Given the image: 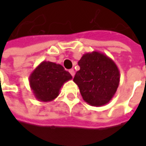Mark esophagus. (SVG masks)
I'll use <instances>...</instances> for the list:
<instances>
[{
  "instance_id": "1",
  "label": "esophagus",
  "mask_w": 146,
  "mask_h": 146,
  "mask_svg": "<svg viewBox=\"0 0 146 146\" xmlns=\"http://www.w3.org/2000/svg\"><path fill=\"white\" fill-rule=\"evenodd\" d=\"M69 72H70V74L72 76H75V70H74V69H70V70H69Z\"/></svg>"
}]
</instances>
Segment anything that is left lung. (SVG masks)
<instances>
[{
	"instance_id": "1",
	"label": "left lung",
	"mask_w": 146,
	"mask_h": 146,
	"mask_svg": "<svg viewBox=\"0 0 146 146\" xmlns=\"http://www.w3.org/2000/svg\"><path fill=\"white\" fill-rule=\"evenodd\" d=\"M78 65L80 69L73 80L83 99L93 106L108 103L115 96L120 80L115 62L104 53L93 51L84 54Z\"/></svg>"
}]
</instances>
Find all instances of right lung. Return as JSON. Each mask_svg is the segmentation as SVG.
Returning <instances> with one entry per match:
<instances>
[{
  "label": "right lung",
  "instance_id": "obj_1",
  "mask_svg": "<svg viewBox=\"0 0 146 146\" xmlns=\"http://www.w3.org/2000/svg\"><path fill=\"white\" fill-rule=\"evenodd\" d=\"M71 79V75L62 65L44 61L31 72L29 84L35 98L47 102L57 98L62 86Z\"/></svg>",
  "mask_w": 146,
  "mask_h": 146
}]
</instances>
